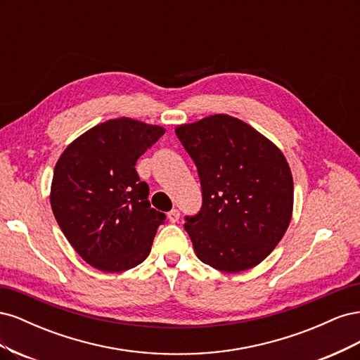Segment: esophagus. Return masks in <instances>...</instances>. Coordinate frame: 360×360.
Segmentation results:
<instances>
[{"mask_svg":"<svg viewBox=\"0 0 360 360\" xmlns=\"http://www.w3.org/2000/svg\"><path fill=\"white\" fill-rule=\"evenodd\" d=\"M168 219L169 222H177L180 219V212L177 209H172L169 213H168Z\"/></svg>","mask_w":360,"mask_h":360,"instance_id":"34e87169","label":"esophagus"}]
</instances>
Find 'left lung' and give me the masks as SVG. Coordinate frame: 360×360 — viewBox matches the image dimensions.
<instances>
[{"instance_id": "8db88e82", "label": "left lung", "mask_w": 360, "mask_h": 360, "mask_svg": "<svg viewBox=\"0 0 360 360\" xmlns=\"http://www.w3.org/2000/svg\"><path fill=\"white\" fill-rule=\"evenodd\" d=\"M197 167L202 205L184 217L198 258L237 274L259 264L284 237L292 177L281 150L242 120L217 114L176 129Z\"/></svg>"}]
</instances>
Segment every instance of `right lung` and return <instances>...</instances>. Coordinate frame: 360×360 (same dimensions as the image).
Wrapping results in <instances>:
<instances>
[{"label":"right lung","mask_w":360,"mask_h":360,"mask_svg":"<svg viewBox=\"0 0 360 360\" xmlns=\"http://www.w3.org/2000/svg\"><path fill=\"white\" fill-rule=\"evenodd\" d=\"M165 134L132 118L90 129L63 151L51 186L53 216L82 259L102 271L143 263L165 213L150 207L136 160Z\"/></svg>","instance_id":"1"}]
</instances>
